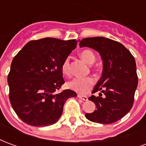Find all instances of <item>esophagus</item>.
<instances>
[{
	"mask_svg": "<svg viewBox=\"0 0 146 146\" xmlns=\"http://www.w3.org/2000/svg\"><path fill=\"white\" fill-rule=\"evenodd\" d=\"M78 98H80V99H82L83 101H88V96H86V95H78Z\"/></svg>",
	"mask_w": 146,
	"mask_h": 146,
	"instance_id": "1",
	"label": "esophagus"
}]
</instances>
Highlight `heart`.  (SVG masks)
Returning a JSON list of instances; mask_svg holds the SVG:
<instances>
[{"label": "heart", "mask_w": 146, "mask_h": 146, "mask_svg": "<svg viewBox=\"0 0 146 146\" xmlns=\"http://www.w3.org/2000/svg\"><path fill=\"white\" fill-rule=\"evenodd\" d=\"M80 56L86 63L92 65L95 61V54L90 50H84L80 52ZM62 72L64 75H70V59L69 58H66L62 64ZM95 84V80L92 77H75L67 83V87L71 90H73L79 93H86L92 88Z\"/></svg>", "instance_id": "b5f03b06"}]
</instances>
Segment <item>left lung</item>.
<instances>
[{
    "instance_id": "1",
    "label": "left lung",
    "mask_w": 146,
    "mask_h": 146,
    "mask_svg": "<svg viewBox=\"0 0 146 146\" xmlns=\"http://www.w3.org/2000/svg\"><path fill=\"white\" fill-rule=\"evenodd\" d=\"M79 45L98 51L103 62L102 77L92 91L101 92L97 97L92 95L88 98L97 109L86 113V118L102 124L116 122L134 104L138 81L135 58L122 44L102 36L82 39Z\"/></svg>"
}]
</instances>
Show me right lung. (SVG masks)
I'll list each match as a JSON object with an SVG mask.
<instances>
[{
	"instance_id": "add662e5",
	"label": "right lung",
	"mask_w": 146,
	"mask_h": 146,
	"mask_svg": "<svg viewBox=\"0 0 146 146\" xmlns=\"http://www.w3.org/2000/svg\"><path fill=\"white\" fill-rule=\"evenodd\" d=\"M76 44V40L51 37L31 40L14 57L8 76L9 99L24 123L34 127L54 124L67 99L76 97L70 89L56 93L65 83L62 64Z\"/></svg>"
}]
</instances>
